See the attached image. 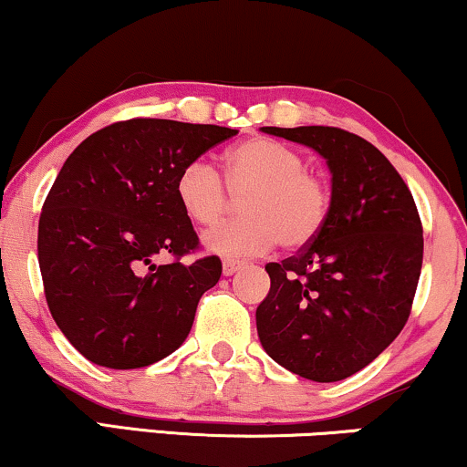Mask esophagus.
I'll return each instance as SVG.
<instances>
[{
	"mask_svg": "<svg viewBox=\"0 0 467 467\" xmlns=\"http://www.w3.org/2000/svg\"><path fill=\"white\" fill-rule=\"evenodd\" d=\"M243 266H244V264L238 262V260H224L223 262V273L227 275V277H232V275L238 273V270Z\"/></svg>",
	"mask_w": 467,
	"mask_h": 467,
	"instance_id": "obj_1",
	"label": "esophagus"
}]
</instances>
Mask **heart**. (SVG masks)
<instances>
[{
    "label": "heart",
    "mask_w": 467,
    "mask_h": 467,
    "mask_svg": "<svg viewBox=\"0 0 467 467\" xmlns=\"http://www.w3.org/2000/svg\"><path fill=\"white\" fill-rule=\"evenodd\" d=\"M223 186L218 171L205 158L182 166L175 197L190 221L212 227L229 207V192H243V216L223 223L203 235L212 253L224 257H249L268 253L281 243L301 249L322 232L331 207V188L318 172L307 169L301 151L257 136L229 149L224 155Z\"/></svg>",
    "instance_id": "heart-1"
}]
</instances>
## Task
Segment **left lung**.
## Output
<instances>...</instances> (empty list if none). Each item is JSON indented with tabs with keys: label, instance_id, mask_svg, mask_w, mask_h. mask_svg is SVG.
<instances>
[{
	"label": "left lung",
	"instance_id": "8db88e82",
	"mask_svg": "<svg viewBox=\"0 0 467 467\" xmlns=\"http://www.w3.org/2000/svg\"><path fill=\"white\" fill-rule=\"evenodd\" d=\"M262 131L327 160L331 207L312 243L266 264L257 336L298 377L342 381L377 359L410 318L424 251L418 207L399 171L361 136L325 125Z\"/></svg>",
	"mask_w": 467,
	"mask_h": 467
}]
</instances>
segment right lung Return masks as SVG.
I'll use <instances>...</instances> for the list:
<instances>
[{
    "label": "right lung",
    "mask_w": 467,
    "mask_h": 467,
    "mask_svg": "<svg viewBox=\"0 0 467 467\" xmlns=\"http://www.w3.org/2000/svg\"><path fill=\"white\" fill-rule=\"evenodd\" d=\"M238 134L218 125L130 119L90 134L68 155L43 203L38 266L65 337L97 366H151L192 329L216 255L199 249L175 197L177 172ZM158 256H172L164 265Z\"/></svg>",
    "instance_id": "obj_1"
}]
</instances>
